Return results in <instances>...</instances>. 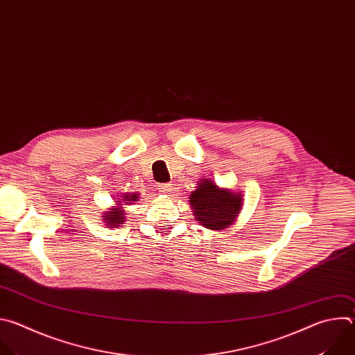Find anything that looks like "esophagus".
Listing matches in <instances>:
<instances>
[{"mask_svg": "<svg viewBox=\"0 0 355 355\" xmlns=\"http://www.w3.org/2000/svg\"><path fill=\"white\" fill-rule=\"evenodd\" d=\"M158 190L161 194H169L172 191V186L169 183L165 184H158Z\"/></svg>", "mask_w": 355, "mask_h": 355, "instance_id": "34e87169", "label": "esophagus"}]
</instances>
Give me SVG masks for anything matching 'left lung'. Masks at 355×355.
<instances>
[{"instance_id":"left-lung-1","label":"left lung","mask_w":355,"mask_h":355,"mask_svg":"<svg viewBox=\"0 0 355 355\" xmlns=\"http://www.w3.org/2000/svg\"><path fill=\"white\" fill-rule=\"evenodd\" d=\"M194 218L207 230L223 231L236 223L243 207L241 191L220 187L214 180L202 178L189 197Z\"/></svg>"}]
</instances>
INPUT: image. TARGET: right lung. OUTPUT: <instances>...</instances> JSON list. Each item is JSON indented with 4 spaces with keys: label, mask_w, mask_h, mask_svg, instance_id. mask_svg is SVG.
Masks as SVG:
<instances>
[{
    "label": "right lung",
    "mask_w": 355,
    "mask_h": 355,
    "mask_svg": "<svg viewBox=\"0 0 355 355\" xmlns=\"http://www.w3.org/2000/svg\"><path fill=\"white\" fill-rule=\"evenodd\" d=\"M138 201V193H124L114 200V205L107 208L99 217L106 228H121L125 223V209L124 205H131Z\"/></svg>",
    "instance_id": "obj_1"
}]
</instances>
